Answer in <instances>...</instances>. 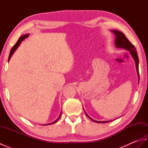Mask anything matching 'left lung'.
Here are the masks:
<instances>
[{"label":"left lung","instance_id":"8db88e82","mask_svg":"<svg viewBox=\"0 0 148 148\" xmlns=\"http://www.w3.org/2000/svg\"><path fill=\"white\" fill-rule=\"evenodd\" d=\"M111 32L114 34L116 37H115V46L116 48H123L127 50V51H129L130 53L131 56H132V58H134L135 62H136V69H137V74H138V78L139 79V58H138L137 56V53L136 51V49L135 48V46L132 44L128 39L127 38L126 36L124 35V34H123L119 30H111ZM86 115L90 119H92V120L94 122L96 123H108L111 121H96L94 120L92 118H91L90 116L88 115L86 112H85Z\"/></svg>","mask_w":148,"mask_h":148}]
</instances>
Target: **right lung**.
I'll return each instance as SVG.
<instances>
[{
  "label": "right lung",
  "mask_w": 148,
  "mask_h": 148,
  "mask_svg": "<svg viewBox=\"0 0 148 148\" xmlns=\"http://www.w3.org/2000/svg\"><path fill=\"white\" fill-rule=\"evenodd\" d=\"M29 36V34H25V35L21 36L20 37V38H19V39L18 40L17 42L16 43L15 45L13 46V47H12L10 53H9L8 61H9V60H10V58H11V56H12V54H13V53H14V51H15L16 50V49L18 48V46L20 45L21 42L22 41H23V40H24L25 39L27 38V37H28ZM61 113H62V112H60V116H58V118L57 119H56L55 121H53V122H52V123H48V124H46V125H52V124H53V123H56V121H57L58 120V119H60V118L61 117Z\"/></svg>",
  "instance_id": "1"
}]
</instances>
